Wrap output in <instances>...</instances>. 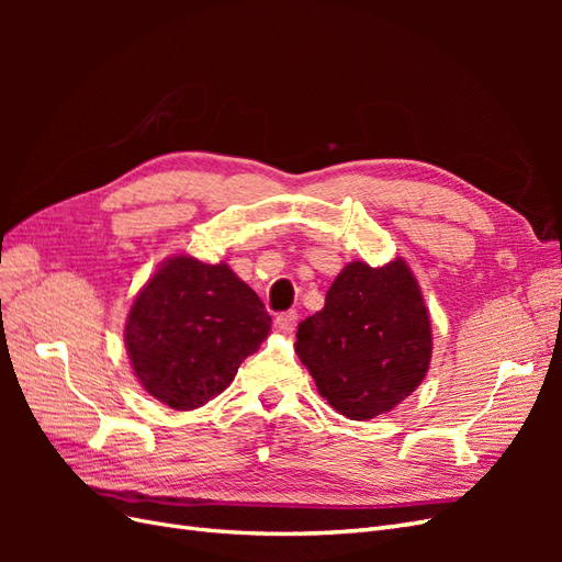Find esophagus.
<instances>
[{"label": "esophagus", "mask_w": 562, "mask_h": 562, "mask_svg": "<svg viewBox=\"0 0 562 562\" xmlns=\"http://www.w3.org/2000/svg\"><path fill=\"white\" fill-rule=\"evenodd\" d=\"M274 323L281 333H293L297 326V312H283L277 316Z\"/></svg>", "instance_id": "esophagus-1"}]
</instances>
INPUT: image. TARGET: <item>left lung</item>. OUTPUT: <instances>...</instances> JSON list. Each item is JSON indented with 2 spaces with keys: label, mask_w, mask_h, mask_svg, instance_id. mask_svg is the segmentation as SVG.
Instances as JSON below:
<instances>
[{
  "label": "left lung",
  "mask_w": 562,
  "mask_h": 562,
  "mask_svg": "<svg viewBox=\"0 0 562 562\" xmlns=\"http://www.w3.org/2000/svg\"><path fill=\"white\" fill-rule=\"evenodd\" d=\"M295 351L339 415L372 419L411 396L429 370L431 323L403 260L347 265L326 307L300 323Z\"/></svg>",
  "instance_id": "8db88e82"
}]
</instances>
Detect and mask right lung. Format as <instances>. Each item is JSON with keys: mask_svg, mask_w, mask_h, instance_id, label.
Returning <instances> with one entry per match:
<instances>
[{"mask_svg": "<svg viewBox=\"0 0 562 562\" xmlns=\"http://www.w3.org/2000/svg\"><path fill=\"white\" fill-rule=\"evenodd\" d=\"M269 326L262 300L227 265L178 255L135 297L124 339L149 394L192 411L223 394Z\"/></svg>", "mask_w": 562, "mask_h": 562, "instance_id": "right-lung-1", "label": "right lung"}]
</instances>
